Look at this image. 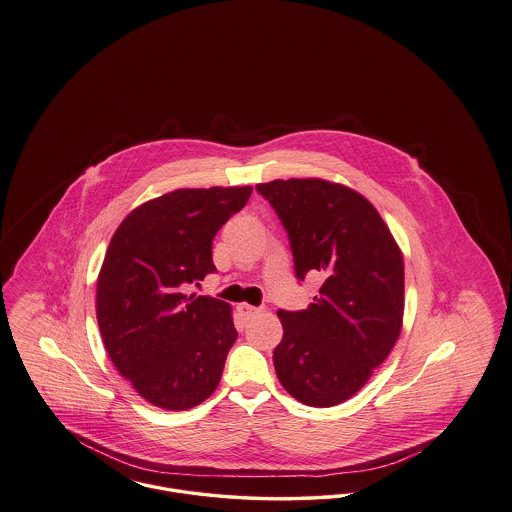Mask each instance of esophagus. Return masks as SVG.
Segmentation results:
<instances>
[{
  "label": "esophagus",
  "mask_w": 512,
  "mask_h": 512,
  "mask_svg": "<svg viewBox=\"0 0 512 512\" xmlns=\"http://www.w3.org/2000/svg\"><path fill=\"white\" fill-rule=\"evenodd\" d=\"M236 311H238V315L244 318V320H249V318H253L255 315L261 313L259 307H253V305H247V303H240V305L236 307Z\"/></svg>",
  "instance_id": "esophagus-1"
}]
</instances>
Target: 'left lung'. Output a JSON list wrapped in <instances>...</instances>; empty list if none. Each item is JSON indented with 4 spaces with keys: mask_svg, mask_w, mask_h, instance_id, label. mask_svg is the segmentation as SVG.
I'll return each instance as SVG.
<instances>
[{
    "mask_svg": "<svg viewBox=\"0 0 512 512\" xmlns=\"http://www.w3.org/2000/svg\"><path fill=\"white\" fill-rule=\"evenodd\" d=\"M282 220L295 276H322L305 311H278L280 384L309 407L353 397L390 355L405 311L403 253L365 195L322 178L257 184Z\"/></svg>",
    "mask_w": 512,
    "mask_h": 512,
    "instance_id": "obj_1",
    "label": "left lung"
}]
</instances>
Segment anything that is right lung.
Segmentation results:
<instances>
[{
	"mask_svg": "<svg viewBox=\"0 0 512 512\" xmlns=\"http://www.w3.org/2000/svg\"><path fill=\"white\" fill-rule=\"evenodd\" d=\"M251 186L182 188L130 211L99 270L96 315L115 368L147 403L186 411L217 390L238 332L232 307L186 295L215 272L213 238Z\"/></svg>",
	"mask_w": 512,
	"mask_h": 512,
	"instance_id": "1",
	"label": "right lung"
}]
</instances>
